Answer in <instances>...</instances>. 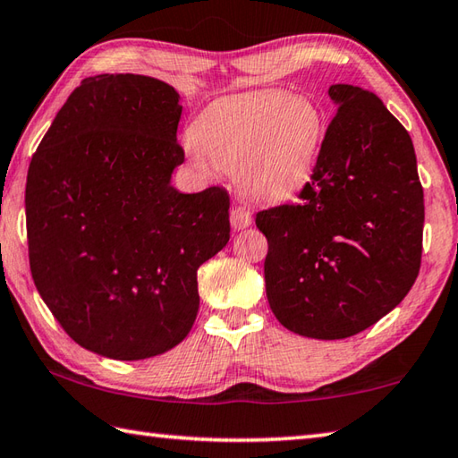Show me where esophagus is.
Wrapping results in <instances>:
<instances>
[{
	"mask_svg": "<svg viewBox=\"0 0 458 458\" xmlns=\"http://www.w3.org/2000/svg\"><path fill=\"white\" fill-rule=\"evenodd\" d=\"M253 223L251 213H249L245 207H233L231 209V227L235 231L247 229Z\"/></svg>",
	"mask_w": 458,
	"mask_h": 458,
	"instance_id": "1",
	"label": "esophagus"
}]
</instances>
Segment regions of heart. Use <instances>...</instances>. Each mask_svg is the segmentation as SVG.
I'll return each mask as SVG.
<instances>
[{"instance_id":"b5f03b06","label":"heart","mask_w":458,"mask_h":458,"mask_svg":"<svg viewBox=\"0 0 458 458\" xmlns=\"http://www.w3.org/2000/svg\"><path fill=\"white\" fill-rule=\"evenodd\" d=\"M325 119L307 98L255 91L207 109L189 143L195 165L235 174L241 195L283 203L310 177L321 151Z\"/></svg>"}]
</instances>
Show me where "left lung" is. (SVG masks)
Listing matches in <instances>:
<instances>
[{"label": "left lung", "mask_w": 458, "mask_h": 458, "mask_svg": "<svg viewBox=\"0 0 458 458\" xmlns=\"http://www.w3.org/2000/svg\"><path fill=\"white\" fill-rule=\"evenodd\" d=\"M336 114L299 203L257 213L277 321L347 339L401 303L420 269L425 199L411 135L375 93L336 83Z\"/></svg>", "instance_id": "obj_1"}]
</instances>
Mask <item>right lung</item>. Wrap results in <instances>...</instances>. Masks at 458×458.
<instances>
[{
	"instance_id": "right-lung-1",
	"label": "right lung",
	"mask_w": 458,
	"mask_h": 458,
	"mask_svg": "<svg viewBox=\"0 0 458 458\" xmlns=\"http://www.w3.org/2000/svg\"><path fill=\"white\" fill-rule=\"evenodd\" d=\"M179 93L135 73L85 77L33 153L25 183L31 277L83 349L161 355L199 310L197 269L229 241L223 187L179 193Z\"/></svg>"
}]
</instances>
